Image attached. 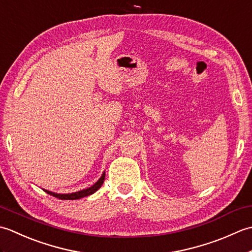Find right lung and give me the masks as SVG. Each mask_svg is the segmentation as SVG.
I'll use <instances>...</instances> for the list:
<instances>
[{"mask_svg":"<svg viewBox=\"0 0 252 252\" xmlns=\"http://www.w3.org/2000/svg\"><path fill=\"white\" fill-rule=\"evenodd\" d=\"M104 180H105V173H103V175L100 176V179L97 182H96V183L93 186L89 187V189H82V190L77 191V192H72V194H55V192H52V191H49V190H45V192L58 198V199H62V200L80 199V198H82V197L92 195L93 192H95L101 185H103Z\"/></svg>","mask_w":252,"mask_h":252,"instance_id":"add662e5","label":"right lung"}]
</instances>
